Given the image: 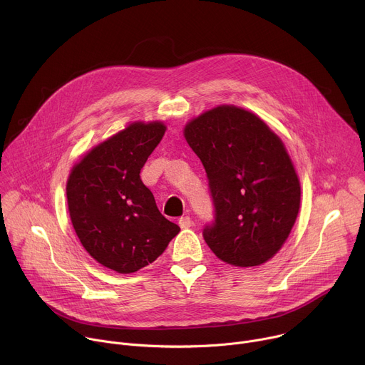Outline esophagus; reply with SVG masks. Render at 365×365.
I'll use <instances>...</instances> for the list:
<instances>
[{"instance_id": "34e87169", "label": "esophagus", "mask_w": 365, "mask_h": 365, "mask_svg": "<svg viewBox=\"0 0 365 365\" xmlns=\"http://www.w3.org/2000/svg\"><path fill=\"white\" fill-rule=\"evenodd\" d=\"M179 225H180V228H189V227L192 225L190 217H187V215L180 217V218H179Z\"/></svg>"}]
</instances>
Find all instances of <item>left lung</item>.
<instances>
[{"label":"left lung","instance_id":"left-lung-1","mask_svg":"<svg viewBox=\"0 0 365 365\" xmlns=\"http://www.w3.org/2000/svg\"><path fill=\"white\" fill-rule=\"evenodd\" d=\"M185 138L205 168L214 202L203 240L228 264L266 263L287 240L300 206V183L282 140L232 106L192 120Z\"/></svg>","mask_w":365,"mask_h":365}]
</instances>
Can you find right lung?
<instances>
[{
  "instance_id": "obj_1",
  "label": "right lung",
  "mask_w": 365,
  "mask_h": 365,
  "mask_svg": "<svg viewBox=\"0 0 365 365\" xmlns=\"http://www.w3.org/2000/svg\"><path fill=\"white\" fill-rule=\"evenodd\" d=\"M162 123H134L92 148L72 169L69 214L98 263L128 274L153 263L180 228L165 218L140 170L163 138Z\"/></svg>"
}]
</instances>
